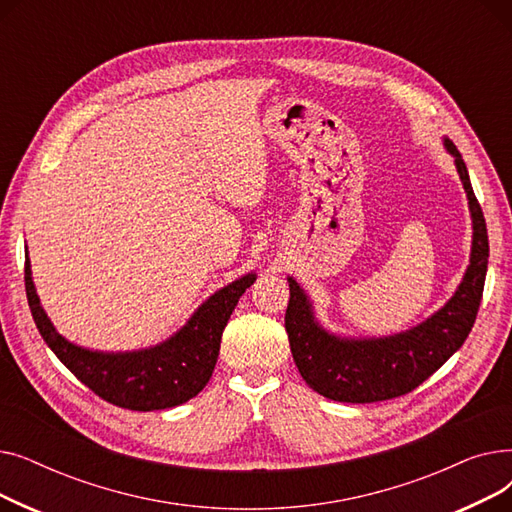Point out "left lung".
Here are the masks:
<instances>
[{"instance_id": "1", "label": "left lung", "mask_w": 512, "mask_h": 512, "mask_svg": "<svg viewBox=\"0 0 512 512\" xmlns=\"http://www.w3.org/2000/svg\"><path fill=\"white\" fill-rule=\"evenodd\" d=\"M444 145L454 155L473 218L471 263L459 290L413 330L388 338L348 340L317 324L307 294L297 280L288 278L290 301L284 326L290 351L303 380L317 394L338 402H378L402 396L423 384L467 340L486 282L490 242L465 161L450 139H444Z\"/></svg>"}]
</instances>
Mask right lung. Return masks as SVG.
<instances>
[{
    "instance_id": "obj_1",
    "label": "right lung",
    "mask_w": 512,
    "mask_h": 512,
    "mask_svg": "<svg viewBox=\"0 0 512 512\" xmlns=\"http://www.w3.org/2000/svg\"><path fill=\"white\" fill-rule=\"evenodd\" d=\"M253 282L255 274H249L215 292L164 344L134 353H97L68 342L51 326L35 292L29 253L24 261L26 299L47 346L99 398L130 411L178 407L205 388L218 361L222 332Z\"/></svg>"
}]
</instances>
